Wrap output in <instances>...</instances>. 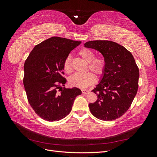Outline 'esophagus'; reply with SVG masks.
Returning <instances> with one entry per match:
<instances>
[{
    "label": "esophagus",
    "instance_id": "esophagus-1",
    "mask_svg": "<svg viewBox=\"0 0 157 157\" xmlns=\"http://www.w3.org/2000/svg\"><path fill=\"white\" fill-rule=\"evenodd\" d=\"M82 93L83 94H87L89 93V91L88 90H82Z\"/></svg>",
    "mask_w": 157,
    "mask_h": 157
}]
</instances>
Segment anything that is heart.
<instances>
[{"instance_id": "b5f03b06", "label": "heart", "mask_w": 157, "mask_h": 157, "mask_svg": "<svg viewBox=\"0 0 157 157\" xmlns=\"http://www.w3.org/2000/svg\"><path fill=\"white\" fill-rule=\"evenodd\" d=\"M79 56L88 63V69L97 76H100L105 71V61L100 57L95 58L94 52L87 48H84L78 52ZM63 70L65 73L72 72L71 56L67 57L63 63ZM69 84L71 86L79 88H85L95 82L94 75L91 73L84 74L77 73L69 78Z\"/></svg>"}]
</instances>
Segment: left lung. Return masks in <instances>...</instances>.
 <instances>
[{"mask_svg": "<svg viewBox=\"0 0 157 157\" xmlns=\"http://www.w3.org/2000/svg\"><path fill=\"white\" fill-rule=\"evenodd\" d=\"M84 47L100 52L105 61L100 82L92 90L98 99L89 104L90 112L101 121L115 120L128 111L136 96L139 69L131 52L117 42L92 40Z\"/></svg>", "mask_w": 157, "mask_h": 157, "instance_id": "obj_1", "label": "left lung"}]
</instances>
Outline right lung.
Masks as SVG:
<instances>
[{
  "label": "right lung",
  "instance_id": "add662e5",
  "mask_svg": "<svg viewBox=\"0 0 157 157\" xmlns=\"http://www.w3.org/2000/svg\"><path fill=\"white\" fill-rule=\"evenodd\" d=\"M81 42L53 36L36 45L24 64L23 84L33 110L47 121H58L71 112L78 88H65L63 63ZM60 91V93H58Z\"/></svg>",
  "mask_w": 157,
  "mask_h": 157
}]
</instances>
